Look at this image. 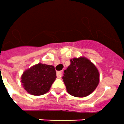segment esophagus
<instances>
[{"label":"esophagus","instance_id":"esophagus-1","mask_svg":"<svg viewBox=\"0 0 124 124\" xmlns=\"http://www.w3.org/2000/svg\"><path fill=\"white\" fill-rule=\"evenodd\" d=\"M62 73H63V71H58L56 73V76H57V78H61L62 77Z\"/></svg>","mask_w":124,"mask_h":124}]
</instances>
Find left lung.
<instances>
[{
	"mask_svg": "<svg viewBox=\"0 0 124 124\" xmlns=\"http://www.w3.org/2000/svg\"><path fill=\"white\" fill-rule=\"evenodd\" d=\"M63 79L70 95L85 97L95 90L99 83L97 68L86 57L70 59V65L64 71Z\"/></svg>",
	"mask_w": 124,
	"mask_h": 124,
	"instance_id": "1",
	"label": "left lung"
}]
</instances>
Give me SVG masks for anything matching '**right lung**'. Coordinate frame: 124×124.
Listing matches in <instances>:
<instances>
[{
  "label": "right lung",
  "instance_id": "1",
  "mask_svg": "<svg viewBox=\"0 0 124 124\" xmlns=\"http://www.w3.org/2000/svg\"><path fill=\"white\" fill-rule=\"evenodd\" d=\"M56 78L54 66L38 63L23 72L21 81L29 93L41 95L48 92Z\"/></svg>",
  "mask_w": 124,
  "mask_h": 124
}]
</instances>
